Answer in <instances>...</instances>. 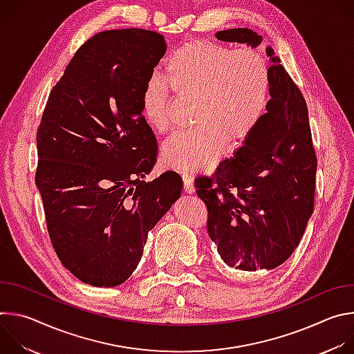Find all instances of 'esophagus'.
<instances>
[{
  "label": "esophagus",
  "mask_w": 354,
  "mask_h": 354,
  "mask_svg": "<svg viewBox=\"0 0 354 354\" xmlns=\"http://www.w3.org/2000/svg\"><path fill=\"white\" fill-rule=\"evenodd\" d=\"M182 179H183V185H185V190L187 193H193L194 192V186H193V179L189 174H182Z\"/></svg>",
  "instance_id": "esophagus-1"
}]
</instances>
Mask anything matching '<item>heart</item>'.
Masks as SVG:
<instances>
[{
	"label": "heart",
	"instance_id": "b5f03b06",
	"mask_svg": "<svg viewBox=\"0 0 354 354\" xmlns=\"http://www.w3.org/2000/svg\"><path fill=\"white\" fill-rule=\"evenodd\" d=\"M171 91L194 99L196 126L164 142L162 162L180 172H201L221 158L227 141L236 147L261 124L272 97V70L259 50L194 40L176 48L162 77H151L144 86L141 113L157 131L171 126Z\"/></svg>",
	"mask_w": 354,
	"mask_h": 354
}]
</instances>
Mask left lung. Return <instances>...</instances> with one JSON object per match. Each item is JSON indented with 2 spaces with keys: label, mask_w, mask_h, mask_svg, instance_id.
<instances>
[{
  "label": "left lung",
  "mask_w": 354,
  "mask_h": 354,
  "mask_svg": "<svg viewBox=\"0 0 354 354\" xmlns=\"http://www.w3.org/2000/svg\"><path fill=\"white\" fill-rule=\"evenodd\" d=\"M216 37L250 47L262 43L261 35L246 28L220 30ZM266 55L272 97L265 118L213 178L194 182L221 259L243 272L284 263L314 212L317 156L306 99L270 46Z\"/></svg>",
  "instance_id": "left-lung-1"
}]
</instances>
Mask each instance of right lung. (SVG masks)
Wrapping results in <instances>:
<instances>
[{"label": "right lung", "mask_w": 354, "mask_h": 354, "mask_svg": "<svg viewBox=\"0 0 354 354\" xmlns=\"http://www.w3.org/2000/svg\"><path fill=\"white\" fill-rule=\"evenodd\" d=\"M167 52L162 35L129 28L88 39L53 86L36 134V186L63 266L82 283L115 287L136 270L148 231L182 193L157 162L141 113L147 81Z\"/></svg>", "instance_id": "add662e5"}]
</instances>
